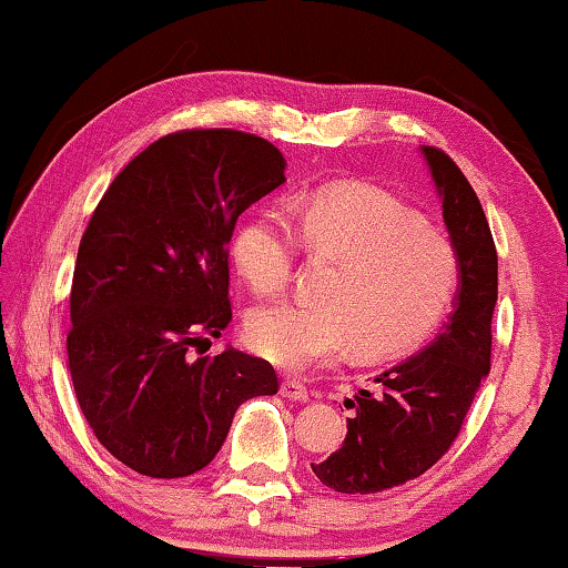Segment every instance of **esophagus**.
Here are the masks:
<instances>
[{"label":"esophagus","instance_id":"esophagus-1","mask_svg":"<svg viewBox=\"0 0 568 568\" xmlns=\"http://www.w3.org/2000/svg\"><path fill=\"white\" fill-rule=\"evenodd\" d=\"M281 394H283V397H287V399H295V402L308 399V389H305V384L298 382V379H291V376H287V379H283Z\"/></svg>","mask_w":568,"mask_h":568}]
</instances>
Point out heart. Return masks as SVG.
Listing matches in <instances>:
<instances>
[{
  "instance_id": "heart-1",
  "label": "heart",
  "mask_w": 568,
  "mask_h": 568,
  "mask_svg": "<svg viewBox=\"0 0 568 568\" xmlns=\"http://www.w3.org/2000/svg\"><path fill=\"white\" fill-rule=\"evenodd\" d=\"M298 242L333 260L321 301L257 305L245 321L250 348L283 368L346 354L389 358L432 336L460 287L455 247L414 212L374 189H328L250 212L232 237L240 275L257 293L291 283Z\"/></svg>"
}]
</instances>
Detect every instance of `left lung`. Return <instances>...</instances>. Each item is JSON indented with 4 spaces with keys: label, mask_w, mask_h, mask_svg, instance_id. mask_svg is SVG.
Listing matches in <instances>:
<instances>
[{
    "label": "left lung",
    "mask_w": 568,
    "mask_h": 568,
    "mask_svg": "<svg viewBox=\"0 0 568 568\" xmlns=\"http://www.w3.org/2000/svg\"><path fill=\"white\" fill-rule=\"evenodd\" d=\"M460 257V287L443 333L419 354L358 389L344 445L313 473L336 493H382L419 478L460 435L480 382L490 372L498 252L478 194L445 151L422 146Z\"/></svg>",
    "instance_id": "obj_1"
}]
</instances>
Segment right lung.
<instances>
[{
    "instance_id": "obj_1",
    "label": "right lung",
    "mask_w": 568,
    "mask_h": 568,
    "mask_svg": "<svg viewBox=\"0 0 568 568\" xmlns=\"http://www.w3.org/2000/svg\"><path fill=\"white\" fill-rule=\"evenodd\" d=\"M283 171L281 151L252 133L176 131L129 161L98 202L78 247L68 366L98 443L131 470H202L240 404L277 394L265 358L235 348L194 358L192 348L232 321V232Z\"/></svg>"
}]
</instances>
